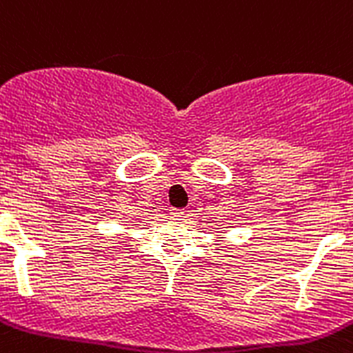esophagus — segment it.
Listing matches in <instances>:
<instances>
[{
    "label": "esophagus",
    "instance_id": "obj_1",
    "mask_svg": "<svg viewBox=\"0 0 353 353\" xmlns=\"http://www.w3.org/2000/svg\"><path fill=\"white\" fill-rule=\"evenodd\" d=\"M172 214L174 217H181V219H183V217H188V210L186 209H172Z\"/></svg>",
    "mask_w": 353,
    "mask_h": 353
}]
</instances>
